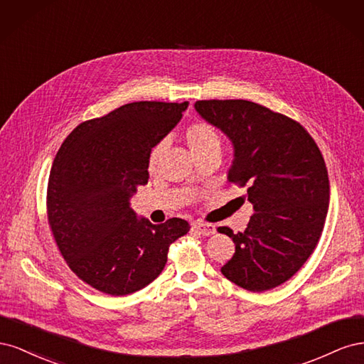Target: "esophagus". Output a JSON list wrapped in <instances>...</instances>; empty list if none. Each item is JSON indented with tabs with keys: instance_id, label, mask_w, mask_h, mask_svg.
Returning a JSON list of instances; mask_svg holds the SVG:
<instances>
[{
	"instance_id": "obj_1",
	"label": "esophagus",
	"mask_w": 364,
	"mask_h": 364,
	"mask_svg": "<svg viewBox=\"0 0 364 364\" xmlns=\"http://www.w3.org/2000/svg\"><path fill=\"white\" fill-rule=\"evenodd\" d=\"M193 229L202 235H213L215 232V226L213 223H206V222H202V220L194 222Z\"/></svg>"
}]
</instances>
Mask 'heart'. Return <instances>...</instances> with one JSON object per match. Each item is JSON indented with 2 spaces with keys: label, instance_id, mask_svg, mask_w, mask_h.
<instances>
[{
  "label": "heart",
  "instance_id": "b5f03b06",
  "mask_svg": "<svg viewBox=\"0 0 364 364\" xmlns=\"http://www.w3.org/2000/svg\"><path fill=\"white\" fill-rule=\"evenodd\" d=\"M183 138L186 146H188L190 151L193 153L194 158H200L206 153L222 150V136H220L218 130L208 121L199 119L194 121L183 132ZM164 151V142H158L156 146H153L149 151L147 156V170L149 173H155L158 170V165Z\"/></svg>",
  "mask_w": 364,
  "mask_h": 364
}]
</instances>
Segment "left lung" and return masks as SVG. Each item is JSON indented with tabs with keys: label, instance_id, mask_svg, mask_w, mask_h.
I'll return each mask as SVG.
<instances>
[{
	"label": "left lung",
	"instance_id": "left-lung-1",
	"mask_svg": "<svg viewBox=\"0 0 364 364\" xmlns=\"http://www.w3.org/2000/svg\"><path fill=\"white\" fill-rule=\"evenodd\" d=\"M194 107L232 141L228 179L246 188L238 199L255 211L243 232L217 229L235 243L222 273L249 291L278 287L304 266L322 235L329 205L322 153L302 124L262 105L199 100Z\"/></svg>",
	"mask_w": 364,
	"mask_h": 364
}]
</instances>
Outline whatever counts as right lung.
<instances>
[{
	"label": "right lung",
	"mask_w": 364,
	"mask_h": 364,
	"mask_svg": "<svg viewBox=\"0 0 364 364\" xmlns=\"http://www.w3.org/2000/svg\"><path fill=\"white\" fill-rule=\"evenodd\" d=\"M183 103L134 102L80 123L62 142L47 188V218L68 267L95 290L124 296L155 281L182 218L151 225L130 197L149 182L147 156L179 123Z\"/></svg>",
	"instance_id": "obj_1"
}]
</instances>
